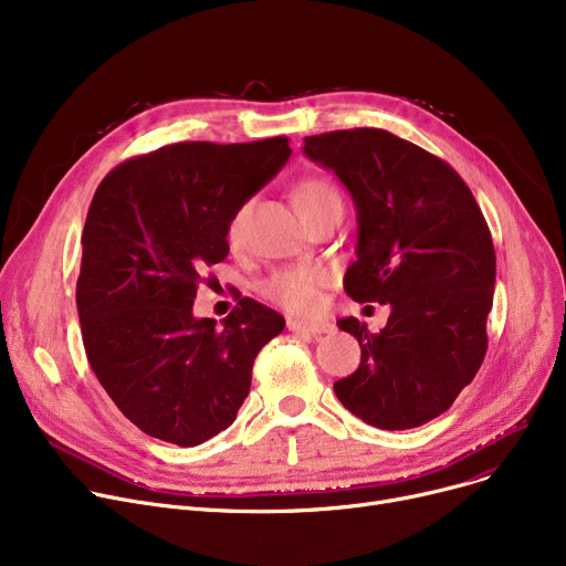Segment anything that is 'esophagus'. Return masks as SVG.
<instances>
[{"label":"esophagus","instance_id":"1","mask_svg":"<svg viewBox=\"0 0 566 566\" xmlns=\"http://www.w3.org/2000/svg\"><path fill=\"white\" fill-rule=\"evenodd\" d=\"M291 333H307V335H325L333 331V323L328 321H298V318H289L286 321Z\"/></svg>","mask_w":566,"mask_h":566}]
</instances>
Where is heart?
<instances>
[{"label": "heart", "instance_id": "heart-1", "mask_svg": "<svg viewBox=\"0 0 566 566\" xmlns=\"http://www.w3.org/2000/svg\"><path fill=\"white\" fill-rule=\"evenodd\" d=\"M293 203L305 222L314 220L323 211L342 206V195L328 176L310 174L293 186ZM250 216V203L235 208L227 224V241L238 248L245 238V222ZM333 284V273L323 265H289L280 268L261 284V293L268 301L293 314H314L323 305V291Z\"/></svg>", "mask_w": 566, "mask_h": 566}]
</instances>
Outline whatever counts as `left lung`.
<instances>
[{"label": "left lung", "mask_w": 566, "mask_h": 566, "mask_svg": "<svg viewBox=\"0 0 566 566\" xmlns=\"http://www.w3.org/2000/svg\"><path fill=\"white\" fill-rule=\"evenodd\" d=\"M305 156L337 174L358 211L346 293L392 307L380 333L353 316L337 321L363 355L335 395L371 427H422L484 363L495 286L489 224L448 163L388 130L312 135Z\"/></svg>", "instance_id": "obj_1"}]
</instances>
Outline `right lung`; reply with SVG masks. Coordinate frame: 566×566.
Here are the masks:
<instances>
[{
    "label": "right lung",
    "instance_id": "right-lung-1",
    "mask_svg": "<svg viewBox=\"0 0 566 566\" xmlns=\"http://www.w3.org/2000/svg\"><path fill=\"white\" fill-rule=\"evenodd\" d=\"M291 156L286 137L178 142L112 169L82 231L77 316L88 365L144 433L195 448L235 420L284 318L252 298L216 325L192 303L229 254L227 224Z\"/></svg>",
    "mask_w": 566,
    "mask_h": 566
}]
</instances>
